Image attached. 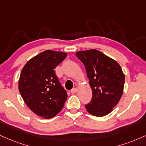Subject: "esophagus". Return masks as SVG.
Masks as SVG:
<instances>
[{"instance_id": "esophagus-1", "label": "esophagus", "mask_w": 146, "mask_h": 146, "mask_svg": "<svg viewBox=\"0 0 146 146\" xmlns=\"http://www.w3.org/2000/svg\"><path fill=\"white\" fill-rule=\"evenodd\" d=\"M78 91V89L77 88H75L72 89V90H71V92L72 93V94H75V93H76Z\"/></svg>"}]
</instances>
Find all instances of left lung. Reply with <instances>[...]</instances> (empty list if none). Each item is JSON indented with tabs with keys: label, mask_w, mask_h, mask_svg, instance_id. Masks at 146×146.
<instances>
[{
	"label": "left lung",
	"mask_w": 146,
	"mask_h": 146,
	"mask_svg": "<svg viewBox=\"0 0 146 146\" xmlns=\"http://www.w3.org/2000/svg\"><path fill=\"white\" fill-rule=\"evenodd\" d=\"M75 55L86 70L92 98L86 105L91 115L102 117L108 115L117 105L124 90L125 76L115 60L97 50L79 51Z\"/></svg>",
	"instance_id": "1"
}]
</instances>
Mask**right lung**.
<instances>
[{
    "mask_svg": "<svg viewBox=\"0 0 146 146\" xmlns=\"http://www.w3.org/2000/svg\"><path fill=\"white\" fill-rule=\"evenodd\" d=\"M66 56L65 52L45 50L30 59L21 71V96L30 110L43 118L57 115L67 99L54 71Z\"/></svg>",
    "mask_w": 146,
    "mask_h": 146,
    "instance_id": "1",
    "label": "right lung"
}]
</instances>
